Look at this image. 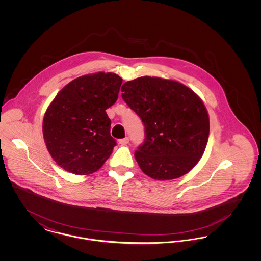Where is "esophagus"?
Listing matches in <instances>:
<instances>
[{
  "mask_svg": "<svg viewBox=\"0 0 261 261\" xmlns=\"http://www.w3.org/2000/svg\"><path fill=\"white\" fill-rule=\"evenodd\" d=\"M118 143H119L120 145H127V144L129 143V138H128V137H125L124 139H120V140L118 141Z\"/></svg>",
  "mask_w": 261,
  "mask_h": 261,
  "instance_id": "esophagus-1",
  "label": "esophagus"
}]
</instances>
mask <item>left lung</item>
<instances>
[{"instance_id": "left-lung-1", "label": "left lung", "mask_w": 261, "mask_h": 261, "mask_svg": "<svg viewBox=\"0 0 261 261\" xmlns=\"http://www.w3.org/2000/svg\"><path fill=\"white\" fill-rule=\"evenodd\" d=\"M121 92L145 125V142L135 151L141 170L160 181L191 171L210 135V116L202 99L180 82L150 76L125 82Z\"/></svg>"}]
</instances>
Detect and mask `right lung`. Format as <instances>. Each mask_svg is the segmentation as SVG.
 <instances>
[{
  "label": "right lung",
  "instance_id": "add662e5",
  "mask_svg": "<svg viewBox=\"0 0 261 261\" xmlns=\"http://www.w3.org/2000/svg\"><path fill=\"white\" fill-rule=\"evenodd\" d=\"M122 78L96 72L75 78L51 100L43 118L48 151L69 173L98 171L111 156L115 140L106 110L118 98Z\"/></svg>",
  "mask_w": 261,
  "mask_h": 261
}]
</instances>
